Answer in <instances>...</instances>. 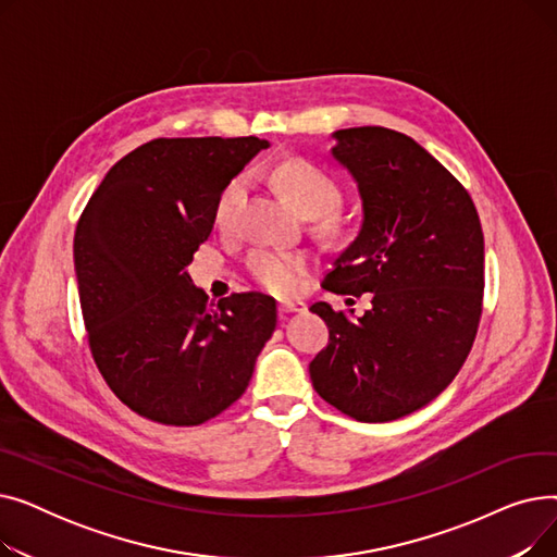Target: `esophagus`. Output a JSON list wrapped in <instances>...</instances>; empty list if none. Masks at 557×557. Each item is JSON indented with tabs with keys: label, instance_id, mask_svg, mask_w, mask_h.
<instances>
[{
	"label": "esophagus",
	"instance_id": "esophagus-1",
	"mask_svg": "<svg viewBox=\"0 0 557 557\" xmlns=\"http://www.w3.org/2000/svg\"><path fill=\"white\" fill-rule=\"evenodd\" d=\"M277 309H280L282 315H286V313H302V311H307V305L300 302V300H282Z\"/></svg>",
	"mask_w": 557,
	"mask_h": 557
}]
</instances>
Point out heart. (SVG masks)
Wrapping results in <instances>:
<instances>
[{
	"mask_svg": "<svg viewBox=\"0 0 557 557\" xmlns=\"http://www.w3.org/2000/svg\"><path fill=\"white\" fill-rule=\"evenodd\" d=\"M271 181L290 208L307 219L332 214L341 200V191L330 175L305 160L282 162L273 171ZM246 175H237V178H232L223 187L214 208V223L219 230H230L234 221H237V214L246 200ZM248 269L255 282L267 290H273V294H290V290L298 288L302 275L307 273L309 259L302 252L259 248L250 255Z\"/></svg>",
	"mask_w": 557,
	"mask_h": 557,
	"instance_id": "1",
	"label": "heart"
}]
</instances>
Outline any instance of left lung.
<instances>
[{"label": "left lung", "mask_w": 557, "mask_h": 557, "mask_svg": "<svg viewBox=\"0 0 557 557\" xmlns=\"http://www.w3.org/2000/svg\"><path fill=\"white\" fill-rule=\"evenodd\" d=\"M332 137L363 221L323 288L368 294L372 307L352 323L327 302L311 305L330 343L309 374L341 413L391 422L441 395L470 355L485 284L483 230L470 194L416 139L382 126Z\"/></svg>", "instance_id": "1"}]
</instances>
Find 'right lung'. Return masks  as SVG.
Here are the masks:
<instances>
[{
	"mask_svg": "<svg viewBox=\"0 0 557 557\" xmlns=\"http://www.w3.org/2000/svg\"><path fill=\"white\" fill-rule=\"evenodd\" d=\"M259 137H160L116 162L87 200L74 269L87 341L110 391L141 418L196 426L237 401L277 325L275 300L208 302L187 267L223 187Z\"/></svg>",
	"mask_w": 557,
	"mask_h": 557,
	"instance_id": "obj_1",
	"label": "right lung"
}]
</instances>
